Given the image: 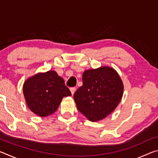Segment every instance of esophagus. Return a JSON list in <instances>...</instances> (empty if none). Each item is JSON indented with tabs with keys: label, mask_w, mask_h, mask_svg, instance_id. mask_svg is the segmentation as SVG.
<instances>
[{
	"label": "esophagus",
	"mask_w": 158,
	"mask_h": 158,
	"mask_svg": "<svg viewBox=\"0 0 158 158\" xmlns=\"http://www.w3.org/2000/svg\"><path fill=\"white\" fill-rule=\"evenodd\" d=\"M70 91L72 93V95H74V93L76 91V88H74V87L70 88Z\"/></svg>",
	"instance_id": "esophagus-1"
}]
</instances>
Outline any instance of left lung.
Returning <instances> with one entry per match:
<instances>
[{
  "label": "left lung",
  "mask_w": 158,
  "mask_h": 158,
  "mask_svg": "<svg viewBox=\"0 0 158 158\" xmlns=\"http://www.w3.org/2000/svg\"><path fill=\"white\" fill-rule=\"evenodd\" d=\"M82 81V86L74 94L78 110L92 122L105 118L117 107L123 95L119 74L111 67L102 66L86 69Z\"/></svg>",
  "instance_id": "1"
}]
</instances>
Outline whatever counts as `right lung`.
Here are the masks:
<instances>
[{
  "instance_id": "obj_1",
  "label": "right lung",
  "mask_w": 158,
  "mask_h": 158,
  "mask_svg": "<svg viewBox=\"0 0 158 158\" xmlns=\"http://www.w3.org/2000/svg\"><path fill=\"white\" fill-rule=\"evenodd\" d=\"M23 93L30 110L40 117L54 113L62 99L72 95L64 79L53 70L29 77L23 84Z\"/></svg>"
}]
</instances>
